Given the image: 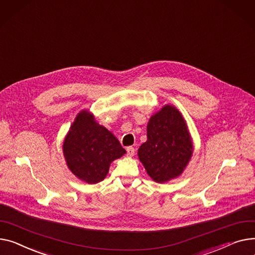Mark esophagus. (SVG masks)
I'll return each mask as SVG.
<instances>
[{
    "label": "esophagus",
    "instance_id": "1",
    "mask_svg": "<svg viewBox=\"0 0 255 255\" xmlns=\"http://www.w3.org/2000/svg\"><path fill=\"white\" fill-rule=\"evenodd\" d=\"M126 150H127V156L128 157H132L134 155V152H135V148L132 147V146H128L126 148Z\"/></svg>",
    "mask_w": 255,
    "mask_h": 255
}]
</instances>
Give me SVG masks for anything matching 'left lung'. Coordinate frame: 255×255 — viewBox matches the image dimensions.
I'll return each instance as SVG.
<instances>
[{
  "mask_svg": "<svg viewBox=\"0 0 255 255\" xmlns=\"http://www.w3.org/2000/svg\"><path fill=\"white\" fill-rule=\"evenodd\" d=\"M192 154L191 135L175 108L165 106L151 116L147 124V140L138 148V157L152 179L165 182L177 177Z\"/></svg>",
  "mask_w": 255,
  "mask_h": 255,
  "instance_id": "obj_1",
  "label": "left lung"
}]
</instances>
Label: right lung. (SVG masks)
Masks as SVG:
<instances>
[{
  "instance_id": "right-lung-1",
  "label": "right lung",
  "mask_w": 255,
  "mask_h": 255,
  "mask_svg": "<svg viewBox=\"0 0 255 255\" xmlns=\"http://www.w3.org/2000/svg\"><path fill=\"white\" fill-rule=\"evenodd\" d=\"M125 152L120 141L107 128L97 124L87 111L77 116L63 142V155L70 170L88 183L103 180L111 163Z\"/></svg>"
}]
</instances>
